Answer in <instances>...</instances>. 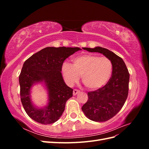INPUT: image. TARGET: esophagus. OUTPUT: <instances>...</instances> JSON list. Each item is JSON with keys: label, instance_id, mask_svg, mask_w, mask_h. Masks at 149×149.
Wrapping results in <instances>:
<instances>
[{"label": "esophagus", "instance_id": "1", "mask_svg": "<svg viewBox=\"0 0 149 149\" xmlns=\"http://www.w3.org/2000/svg\"><path fill=\"white\" fill-rule=\"evenodd\" d=\"M79 92L80 91H79V90H78V89H74L73 90V96H76V94L79 93Z\"/></svg>", "mask_w": 149, "mask_h": 149}]
</instances>
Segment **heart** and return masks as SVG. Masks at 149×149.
<instances>
[{
    "label": "heart",
    "instance_id": "b5f03b06",
    "mask_svg": "<svg viewBox=\"0 0 149 149\" xmlns=\"http://www.w3.org/2000/svg\"><path fill=\"white\" fill-rule=\"evenodd\" d=\"M112 68V62L108 58L86 54L73 58V65L64 63L62 73L66 82L70 86L78 82L81 76L82 82L86 88L89 90H97L108 82Z\"/></svg>",
    "mask_w": 149,
    "mask_h": 149
}]
</instances>
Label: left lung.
<instances>
[{"instance_id":"1","label":"left lung","mask_w":149,"mask_h":149,"mask_svg":"<svg viewBox=\"0 0 149 149\" xmlns=\"http://www.w3.org/2000/svg\"><path fill=\"white\" fill-rule=\"evenodd\" d=\"M83 49L102 53L112 63V76L107 84L96 91L88 92V100L81 108L90 120L105 122L118 113L127 100L129 73L123 60L109 49L100 47Z\"/></svg>"}]
</instances>
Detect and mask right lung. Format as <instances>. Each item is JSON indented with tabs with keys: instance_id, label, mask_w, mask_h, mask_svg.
I'll use <instances>...</instances> for the list:
<instances>
[{
	"instance_id": "right-lung-1",
	"label": "right lung",
	"mask_w": 149,
	"mask_h": 149,
	"mask_svg": "<svg viewBox=\"0 0 149 149\" xmlns=\"http://www.w3.org/2000/svg\"><path fill=\"white\" fill-rule=\"evenodd\" d=\"M80 49L78 47H47L24 62L19 75L20 99L31 119L42 124H53L59 119L73 91L63 78L62 65L68 57ZM37 82L44 83L48 91L49 102L43 108L35 107L31 100V88Z\"/></svg>"
}]
</instances>
